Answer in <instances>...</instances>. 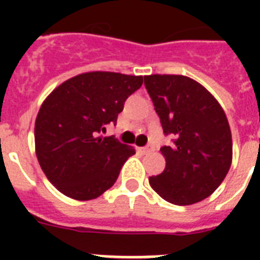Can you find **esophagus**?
<instances>
[{
  "instance_id": "obj_1",
  "label": "esophagus",
  "mask_w": 260,
  "mask_h": 260,
  "mask_svg": "<svg viewBox=\"0 0 260 260\" xmlns=\"http://www.w3.org/2000/svg\"><path fill=\"white\" fill-rule=\"evenodd\" d=\"M140 94H142V95H144V97H147V93H146V90H144V89L140 90Z\"/></svg>"
}]
</instances>
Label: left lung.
<instances>
[{
  "instance_id": "obj_1",
  "label": "left lung",
  "mask_w": 260,
  "mask_h": 260,
  "mask_svg": "<svg viewBox=\"0 0 260 260\" xmlns=\"http://www.w3.org/2000/svg\"><path fill=\"white\" fill-rule=\"evenodd\" d=\"M143 77L93 71L63 82L35 122L36 156L48 181L78 201L100 197L117 181L135 148L108 131ZM124 141V140H122Z\"/></svg>"
}]
</instances>
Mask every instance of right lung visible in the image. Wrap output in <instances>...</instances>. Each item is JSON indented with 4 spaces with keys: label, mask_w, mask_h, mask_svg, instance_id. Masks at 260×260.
I'll list each match as a JSON object with an SVG mask.
<instances>
[{
    "label": "right lung",
    "mask_w": 260,
    "mask_h": 260,
    "mask_svg": "<svg viewBox=\"0 0 260 260\" xmlns=\"http://www.w3.org/2000/svg\"><path fill=\"white\" fill-rule=\"evenodd\" d=\"M144 86L169 138L160 152L162 174L151 187L174 205L205 200L221 185L232 163V136L226 116L212 94L183 75H150Z\"/></svg>",
    "instance_id": "1"
}]
</instances>
